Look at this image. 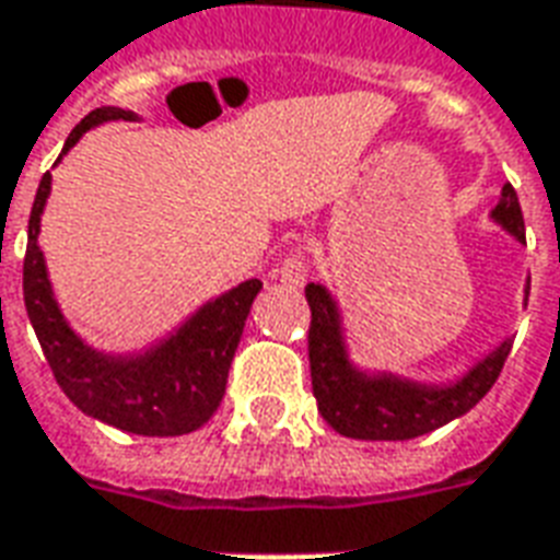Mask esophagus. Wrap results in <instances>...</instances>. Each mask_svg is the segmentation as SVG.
<instances>
[{
  "mask_svg": "<svg viewBox=\"0 0 560 560\" xmlns=\"http://www.w3.org/2000/svg\"><path fill=\"white\" fill-rule=\"evenodd\" d=\"M308 276V264L300 258V255H288V258L281 260L279 269V279L288 284V288H302V281Z\"/></svg>",
  "mask_w": 560,
  "mask_h": 560,
  "instance_id": "esophagus-1",
  "label": "esophagus"
}]
</instances>
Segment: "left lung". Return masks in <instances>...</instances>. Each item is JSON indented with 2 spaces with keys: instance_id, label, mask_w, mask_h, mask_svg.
I'll list each match as a JSON object with an SVG mask.
<instances>
[{
  "instance_id": "8db88e82",
  "label": "left lung",
  "mask_w": 560,
  "mask_h": 560,
  "mask_svg": "<svg viewBox=\"0 0 560 560\" xmlns=\"http://www.w3.org/2000/svg\"><path fill=\"white\" fill-rule=\"evenodd\" d=\"M492 219L525 243L523 210L511 184L501 189ZM305 300L312 308L308 362L314 397L326 424L341 436L368 442H404L424 436L430 430L466 416L499 380L504 359L511 353L513 341L499 343L483 362L451 385H421L395 374H364L347 355L341 314L329 291L312 281L305 288Z\"/></svg>"
}]
</instances>
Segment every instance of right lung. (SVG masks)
<instances>
[{
	"instance_id": "obj_1",
	"label": "right lung",
	"mask_w": 560,
	"mask_h": 560,
	"mask_svg": "<svg viewBox=\"0 0 560 560\" xmlns=\"http://www.w3.org/2000/svg\"><path fill=\"white\" fill-rule=\"evenodd\" d=\"M132 121V112L103 106L89 112L65 142L68 153L80 136L103 121ZM49 172L40 177L32 217H28L26 260H23V300L35 326L40 350L61 392L103 424L136 436H184L210 421L222 404L228 368L237 353L248 308L258 296L260 281L248 279L219 300L207 302L172 338L139 355H106L91 350L61 317L52 300L47 264L37 246L40 213L47 205Z\"/></svg>"
}]
</instances>
